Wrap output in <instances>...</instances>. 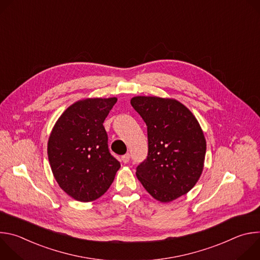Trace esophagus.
<instances>
[{
    "mask_svg": "<svg viewBox=\"0 0 260 260\" xmlns=\"http://www.w3.org/2000/svg\"><path fill=\"white\" fill-rule=\"evenodd\" d=\"M129 159H131V154H129V153H126V154H124V155L121 157V160H122L123 164H127V162L129 161Z\"/></svg>",
    "mask_w": 260,
    "mask_h": 260,
    "instance_id": "obj_1",
    "label": "esophagus"
}]
</instances>
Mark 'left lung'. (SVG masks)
Returning <instances> with one entry per match:
<instances>
[{
    "label": "left lung",
    "instance_id": "obj_1",
    "mask_svg": "<svg viewBox=\"0 0 260 260\" xmlns=\"http://www.w3.org/2000/svg\"><path fill=\"white\" fill-rule=\"evenodd\" d=\"M131 104L148 135V155L136 172L139 181L161 203L186 194L202 175L207 148L196 116L174 99L135 96Z\"/></svg>",
    "mask_w": 260,
    "mask_h": 260
}]
</instances>
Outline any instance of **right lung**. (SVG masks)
<instances>
[{
  "instance_id": "right-lung-1",
  "label": "right lung",
  "mask_w": 260,
  "mask_h": 260,
  "mask_svg": "<svg viewBox=\"0 0 260 260\" xmlns=\"http://www.w3.org/2000/svg\"><path fill=\"white\" fill-rule=\"evenodd\" d=\"M116 98L85 99L71 105L49 136L47 153L59 187L79 202L101 198L114 181L120 162L108 148L103 125Z\"/></svg>"
}]
</instances>
